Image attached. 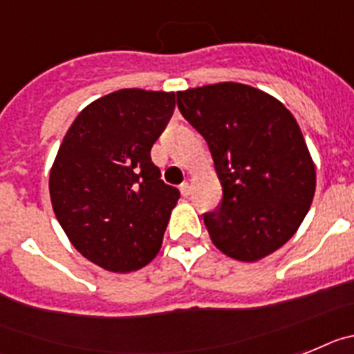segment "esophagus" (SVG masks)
<instances>
[{
	"instance_id": "obj_1",
	"label": "esophagus",
	"mask_w": 354,
	"mask_h": 354,
	"mask_svg": "<svg viewBox=\"0 0 354 354\" xmlns=\"http://www.w3.org/2000/svg\"><path fill=\"white\" fill-rule=\"evenodd\" d=\"M180 192H181V196H185V198L190 194V185L187 183V181H183V183L180 185Z\"/></svg>"
}]
</instances>
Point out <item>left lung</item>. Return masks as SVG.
<instances>
[{
  "mask_svg": "<svg viewBox=\"0 0 354 354\" xmlns=\"http://www.w3.org/2000/svg\"><path fill=\"white\" fill-rule=\"evenodd\" d=\"M181 115L207 140L223 199L203 214L224 254L257 262L285 244L315 192V165L283 104L250 85L223 82L176 92Z\"/></svg>",
  "mask_w": 354,
  "mask_h": 354,
  "instance_id": "1",
  "label": "left lung"
}]
</instances>
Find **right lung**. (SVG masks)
I'll return each mask as SVG.
<instances>
[{
  "label": "right lung",
  "mask_w": 354,
  "mask_h": 354,
  "mask_svg": "<svg viewBox=\"0 0 354 354\" xmlns=\"http://www.w3.org/2000/svg\"><path fill=\"white\" fill-rule=\"evenodd\" d=\"M173 92L122 88L85 106L49 174L71 244L92 263L130 272L160 251L180 190L164 183L151 147L174 112Z\"/></svg>",
  "instance_id": "add662e5"
}]
</instances>
